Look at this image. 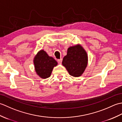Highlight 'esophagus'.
<instances>
[{
	"mask_svg": "<svg viewBox=\"0 0 122 122\" xmlns=\"http://www.w3.org/2000/svg\"><path fill=\"white\" fill-rule=\"evenodd\" d=\"M62 59L58 60V62L59 64H61L62 63Z\"/></svg>",
	"mask_w": 122,
	"mask_h": 122,
	"instance_id": "1",
	"label": "esophagus"
}]
</instances>
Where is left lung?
I'll use <instances>...</instances> for the list:
<instances>
[{"label":"left lung","mask_w":122,"mask_h":122,"mask_svg":"<svg viewBox=\"0 0 122 122\" xmlns=\"http://www.w3.org/2000/svg\"><path fill=\"white\" fill-rule=\"evenodd\" d=\"M88 63L87 52L81 45L69 47L63 59L62 65L70 76L79 77L83 73Z\"/></svg>","instance_id":"obj_1"}]
</instances>
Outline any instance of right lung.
Returning <instances> with one entry per match:
<instances>
[{
    "mask_svg": "<svg viewBox=\"0 0 122 122\" xmlns=\"http://www.w3.org/2000/svg\"><path fill=\"white\" fill-rule=\"evenodd\" d=\"M33 64L36 73L42 79L50 77L53 68L58 65L55 60L43 50H40L35 56Z\"/></svg>",
    "mask_w": 122,
    "mask_h": 122,
    "instance_id": "obj_1",
    "label": "right lung"
}]
</instances>
